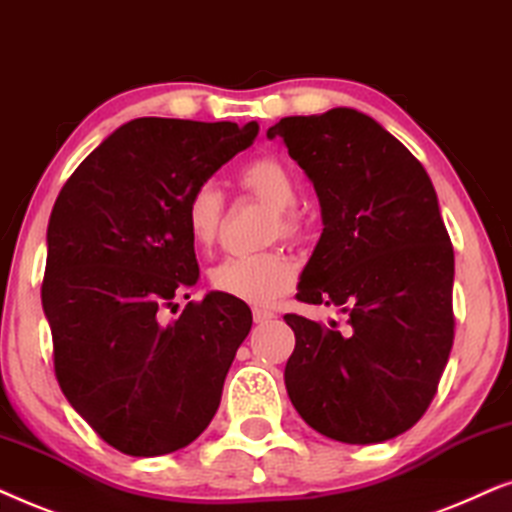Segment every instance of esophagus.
<instances>
[{
	"instance_id": "obj_1",
	"label": "esophagus",
	"mask_w": 512,
	"mask_h": 512,
	"mask_svg": "<svg viewBox=\"0 0 512 512\" xmlns=\"http://www.w3.org/2000/svg\"><path fill=\"white\" fill-rule=\"evenodd\" d=\"M252 318H255V323H269V320L276 318V313L269 311V309H260V306H255V309H252Z\"/></svg>"
}]
</instances>
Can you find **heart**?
Listing matches in <instances>:
<instances>
[{
  "label": "heart",
  "mask_w": 512,
  "mask_h": 512,
  "mask_svg": "<svg viewBox=\"0 0 512 512\" xmlns=\"http://www.w3.org/2000/svg\"><path fill=\"white\" fill-rule=\"evenodd\" d=\"M238 185L271 208L267 238H299L306 222L295 208L299 187L295 175L283 161L274 156H260L238 173ZM224 217V199L215 185L196 187L185 206V224L189 238L199 248H210L220 236ZM295 278V264L281 248L255 252V255H234L210 269V285L222 295L250 304H267L281 297Z\"/></svg>",
  "instance_id": "1"
}]
</instances>
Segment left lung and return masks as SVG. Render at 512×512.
I'll return each mask as SVG.
<instances>
[{"label": "left lung", "mask_w": 512, "mask_h": 512, "mask_svg": "<svg viewBox=\"0 0 512 512\" xmlns=\"http://www.w3.org/2000/svg\"><path fill=\"white\" fill-rule=\"evenodd\" d=\"M309 175L323 234L297 299L346 325L285 313V388L306 424L349 445L405 433L431 405L454 344V248L424 166L372 117L335 107L267 131Z\"/></svg>", "instance_id": "8db88e82"}]
</instances>
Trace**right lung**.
<instances>
[{"instance_id":"right-lung-1","label":"right lung","mask_w":512,"mask_h":512,"mask_svg":"<svg viewBox=\"0 0 512 512\" xmlns=\"http://www.w3.org/2000/svg\"><path fill=\"white\" fill-rule=\"evenodd\" d=\"M260 126L142 117L95 147L53 206L42 304L65 398L131 456L187 447L220 407L252 313L199 281L185 206Z\"/></svg>"}]
</instances>
